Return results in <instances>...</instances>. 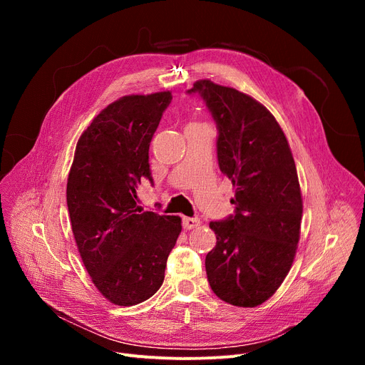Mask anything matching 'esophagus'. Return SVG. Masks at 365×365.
<instances>
[{
	"mask_svg": "<svg viewBox=\"0 0 365 365\" xmlns=\"http://www.w3.org/2000/svg\"><path fill=\"white\" fill-rule=\"evenodd\" d=\"M200 219L197 217H183V227L185 229H194L197 226H200Z\"/></svg>",
	"mask_w": 365,
	"mask_h": 365,
	"instance_id": "1",
	"label": "esophagus"
}]
</instances>
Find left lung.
Segmentation results:
<instances>
[{"label": "left lung", "mask_w": 365, "mask_h": 365, "mask_svg": "<svg viewBox=\"0 0 365 365\" xmlns=\"http://www.w3.org/2000/svg\"><path fill=\"white\" fill-rule=\"evenodd\" d=\"M216 121L220 171L235 187V215L210 222L217 242L205 257L210 287L223 302L255 308L269 299L293 264L303 201L293 153L274 115L252 96L200 80Z\"/></svg>", "instance_id": "8db88e82"}]
</instances>
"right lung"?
Listing matches in <instances>:
<instances>
[{"label":"right lung","mask_w":365,"mask_h":365,"mask_svg":"<svg viewBox=\"0 0 365 365\" xmlns=\"http://www.w3.org/2000/svg\"><path fill=\"white\" fill-rule=\"evenodd\" d=\"M170 91L130 94L94 117L75 148L66 202L73 238L93 284L118 306L158 292L182 231L179 216L143 212L136 189L150 178L149 143Z\"/></svg>","instance_id":"obj_1"}]
</instances>
